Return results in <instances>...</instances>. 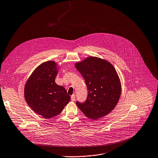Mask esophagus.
I'll list each match as a JSON object with an SVG mask.
<instances>
[{
  "label": "esophagus",
  "mask_w": 158,
  "mask_h": 158,
  "mask_svg": "<svg viewBox=\"0 0 158 158\" xmlns=\"http://www.w3.org/2000/svg\"><path fill=\"white\" fill-rule=\"evenodd\" d=\"M75 94H73V95H72V96H71V100L72 101H74L75 100Z\"/></svg>",
  "instance_id": "34e87169"
}]
</instances>
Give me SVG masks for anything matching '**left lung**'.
Wrapping results in <instances>:
<instances>
[{
  "instance_id": "obj_1",
  "label": "left lung",
  "mask_w": 158,
  "mask_h": 158,
  "mask_svg": "<svg viewBox=\"0 0 158 158\" xmlns=\"http://www.w3.org/2000/svg\"><path fill=\"white\" fill-rule=\"evenodd\" d=\"M85 79L88 96L77 105L88 118L96 120L107 115L116 106L121 94V83L114 66L96 57H88L75 64Z\"/></svg>"
}]
</instances>
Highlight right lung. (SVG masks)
<instances>
[{
	"instance_id": "obj_1",
	"label": "right lung",
	"mask_w": 158,
	"mask_h": 158,
	"mask_svg": "<svg viewBox=\"0 0 158 158\" xmlns=\"http://www.w3.org/2000/svg\"><path fill=\"white\" fill-rule=\"evenodd\" d=\"M58 69L57 63L52 60L41 64L33 71L25 86L27 104L46 118L59 115L70 101L65 88L55 82Z\"/></svg>"
}]
</instances>
